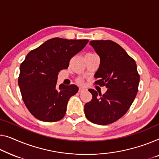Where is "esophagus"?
I'll return each instance as SVG.
<instances>
[{"instance_id": "1", "label": "esophagus", "mask_w": 159, "mask_h": 159, "mask_svg": "<svg viewBox=\"0 0 159 159\" xmlns=\"http://www.w3.org/2000/svg\"><path fill=\"white\" fill-rule=\"evenodd\" d=\"M84 91H85V89H84V88H79V93H81V92Z\"/></svg>"}]
</instances>
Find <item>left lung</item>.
<instances>
[{
    "label": "left lung",
    "instance_id": "obj_1",
    "mask_svg": "<svg viewBox=\"0 0 159 159\" xmlns=\"http://www.w3.org/2000/svg\"><path fill=\"white\" fill-rule=\"evenodd\" d=\"M90 45L100 57V66L94 77L96 84L105 86L107 91L98 94L89 89L92 99L84 106L90 121L108 125L121 118L134 102L140 80L135 61L125 50L112 41H91Z\"/></svg>",
    "mask_w": 159,
    "mask_h": 159
}]
</instances>
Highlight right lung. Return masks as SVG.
<instances>
[{
  "label": "right lung",
  "instance_id": "add662e5",
  "mask_svg": "<svg viewBox=\"0 0 159 159\" xmlns=\"http://www.w3.org/2000/svg\"><path fill=\"white\" fill-rule=\"evenodd\" d=\"M89 40L53 38L33 50L20 66L18 86L28 111L42 121L55 122L66 114L69 98L79 91L75 85H57L58 72Z\"/></svg>",
  "mask_w": 159,
  "mask_h": 159
}]
</instances>
